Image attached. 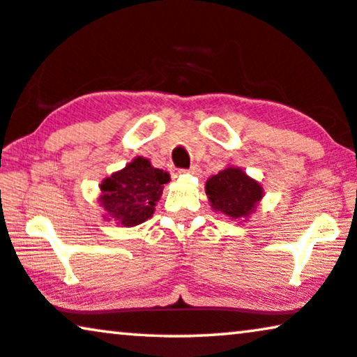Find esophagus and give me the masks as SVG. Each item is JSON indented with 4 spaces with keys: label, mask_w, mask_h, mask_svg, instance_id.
Masks as SVG:
<instances>
[{
    "label": "esophagus",
    "mask_w": 357,
    "mask_h": 357,
    "mask_svg": "<svg viewBox=\"0 0 357 357\" xmlns=\"http://www.w3.org/2000/svg\"><path fill=\"white\" fill-rule=\"evenodd\" d=\"M181 173H188V174H197L199 173V168L197 165H192L189 169H181Z\"/></svg>",
    "instance_id": "esophagus-1"
}]
</instances>
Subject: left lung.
Wrapping results in <instances>:
<instances>
[{
    "mask_svg": "<svg viewBox=\"0 0 357 357\" xmlns=\"http://www.w3.org/2000/svg\"><path fill=\"white\" fill-rule=\"evenodd\" d=\"M212 207L231 218L248 217L262 199V188L239 168H227L205 184Z\"/></svg>",
    "mask_w": 357,
    "mask_h": 357,
    "instance_id": "8db88e82",
    "label": "left lung"
}]
</instances>
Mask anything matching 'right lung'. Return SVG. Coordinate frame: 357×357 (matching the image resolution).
Here are the masks:
<instances>
[{"instance_id": "add662e5", "label": "right lung", "mask_w": 357, "mask_h": 357, "mask_svg": "<svg viewBox=\"0 0 357 357\" xmlns=\"http://www.w3.org/2000/svg\"><path fill=\"white\" fill-rule=\"evenodd\" d=\"M168 181V173L153 168L147 158L137 157L121 172L103 181L100 202L119 225L135 227L152 217L155 202Z\"/></svg>"}]
</instances>
